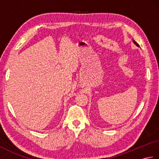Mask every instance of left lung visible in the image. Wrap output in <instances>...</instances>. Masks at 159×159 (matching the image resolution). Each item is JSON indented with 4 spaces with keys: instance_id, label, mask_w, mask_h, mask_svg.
Returning a JSON list of instances; mask_svg holds the SVG:
<instances>
[{
    "instance_id": "obj_1",
    "label": "left lung",
    "mask_w": 159,
    "mask_h": 159,
    "mask_svg": "<svg viewBox=\"0 0 159 159\" xmlns=\"http://www.w3.org/2000/svg\"><path fill=\"white\" fill-rule=\"evenodd\" d=\"M133 42H134V43H135V44H136V45H137V46H139V44H138V43H137V42H136L135 41H134V40H133Z\"/></svg>"
}]
</instances>
